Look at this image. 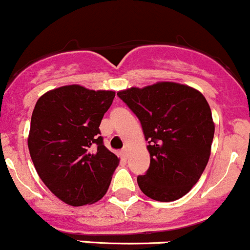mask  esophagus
I'll use <instances>...</instances> for the list:
<instances>
[{
	"label": "esophagus",
	"instance_id": "esophagus-1",
	"mask_svg": "<svg viewBox=\"0 0 250 250\" xmlns=\"http://www.w3.org/2000/svg\"><path fill=\"white\" fill-rule=\"evenodd\" d=\"M122 155H123V157H124V158L126 159L128 157V150L127 148H123V151H122Z\"/></svg>",
	"mask_w": 250,
	"mask_h": 250
}]
</instances>
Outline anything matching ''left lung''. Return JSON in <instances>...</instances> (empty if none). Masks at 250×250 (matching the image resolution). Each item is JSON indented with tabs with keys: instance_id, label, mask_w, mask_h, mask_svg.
I'll list each match as a JSON object with an SVG mask.
<instances>
[{
	"instance_id": "8db88e82",
	"label": "left lung",
	"mask_w": 250,
	"mask_h": 250,
	"mask_svg": "<svg viewBox=\"0 0 250 250\" xmlns=\"http://www.w3.org/2000/svg\"><path fill=\"white\" fill-rule=\"evenodd\" d=\"M142 124L150 167L137 182L147 197L172 202L198 182L208 164L215 125L201 92L177 83L131 87L117 93Z\"/></svg>"
}]
</instances>
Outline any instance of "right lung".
I'll return each instance as SVG.
<instances>
[{
	"instance_id": "1",
	"label": "right lung",
	"mask_w": 250,
	"mask_h": 250,
	"mask_svg": "<svg viewBox=\"0 0 250 250\" xmlns=\"http://www.w3.org/2000/svg\"><path fill=\"white\" fill-rule=\"evenodd\" d=\"M113 91L62 86L39 98L28 148L46 187L73 207L102 200L119 158L104 145L99 126Z\"/></svg>"
}]
</instances>
